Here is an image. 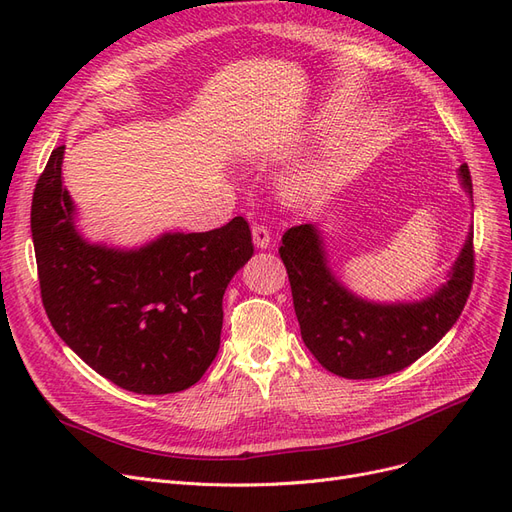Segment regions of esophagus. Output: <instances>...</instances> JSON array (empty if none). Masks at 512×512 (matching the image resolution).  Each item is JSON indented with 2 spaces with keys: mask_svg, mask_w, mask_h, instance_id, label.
I'll use <instances>...</instances> for the list:
<instances>
[{
  "mask_svg": "<svg viewBox=\"0 0 512 512\" xmlns=\"http://www.w3.org/2000/svg\"><path fill=\"white\" fill-rule=\"evenodd\" d=\"M252 239H254V245L258 247V250H267V247L271 245V232L265 224H254L252 226Z\"/></svg>",
  "mask_w": 512,
  "mask_h": 512,
  "instance_id": "obj_1",
  "label": "esophagus"
}]
</instances>
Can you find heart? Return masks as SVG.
<instances>
[{
    "label": "heart",
    "instance_id": "b5f03b06",
    "mask_svg": "<svg viewBox=\"0 0 512 512\" xmlns=\"http://www.w3.org/2000/svg\"><path fill=\"white\" fill-rule=\"evenodd\" d=\"M309 183H312V181H309V175L303 177V188H309Z\"/></svg>",
    "mask_w": 512,
    "mask_h": 512
}]
</instances>
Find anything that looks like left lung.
Segmentation results:
<instances>
[{"label": "left lung", "instance_id": "1", "mask_svg": "<svg viewBox=\"0 0 512 512\" xmlns=\"http://www.w3.org/2000/svg\"><path fill=\"white\" fill-rule=\"evenodd\" d=\"M459 177L472 196L468 164L459 166ZM280 256L305 346L324 369L348 380L389 376L421 359L457 322L474 282L472 230L448 282L414 303H371L344 288L329 269L314 224L288 228Z\"/></svg>", "mask_w": 512, "mask_h": 512}]
</instances>
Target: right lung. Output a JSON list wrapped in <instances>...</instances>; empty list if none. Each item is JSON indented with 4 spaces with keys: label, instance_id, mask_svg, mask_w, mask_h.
I'll return each instance as SVG.
<instances>
[{
    "label": "right lung",
    "instance_id": "obj_1",
    "mask_svg": "<svg viewBox=\"0 0 512 512\" xmlns=\"http://www.w3.org/2000/svg\"><path fill=\"white\" fill-rule=\"evenodd\" d=\"M64 145L36 183L32 237L42 305L81 359L121 389H190L220 350L228 282L254 254L241 218L209 232H166L138 250L89 243L61 181Z\"/></svg>",
    "mask_w": 512,
    "mask_h": 512
}]
</instances>
